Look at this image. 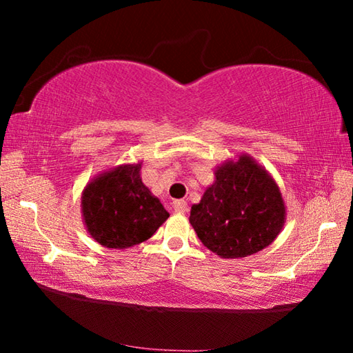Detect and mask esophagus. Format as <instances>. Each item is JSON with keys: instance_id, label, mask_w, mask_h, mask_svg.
Masks as SVG:
<instances>
[{"instance_id": "1", "label": "esophagus", "mask_w": 353, "mask_h": 353, "mask_svg": "<svg viewBox=\"0 0 353 353\" xmlns=\"http://www.w3.org/2000/svg\"><path fill=\"white\" fill-rule=\"evenodd\" d=\"M172 208H174V212H177V213H185V212H187L188 205L183 199H177V201L172 202Z\"/></svg>"}]
</instances>
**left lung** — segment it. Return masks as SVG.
<instances>
[{"label":"left lung","instance_id":"1","mask_svg":"<svg viewBox=\"0 0 353 353\" xmlns=\"http://www.w3.org/2000/svg\"><path fill=\"white\" fill-rule=\"evenodd\" d=\"M190 224L221 259H243L270 246L282 232L286 205L270 171L249 154L225 160L213 171Z\"/></svg>","mask_w":353,"mask_h":353}]
</instances>
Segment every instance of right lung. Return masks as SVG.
<instances>
[{
    "mask_svg": "<svg viewBox=\"0 0 353 353\" xmlns=\"http://www.w3.org/2000/svg\"><path fill=\"white\" fill-rule=\"evenodd\" d=\"M141 160L93 177L82 190L83 225L109 249H129L151 238L170 218L162 202L141 182Z\"/></svg>",
    "mask_w": 353,
    "mask_h": 353,
    "instance_id": "1",
    "label": "right lung"
}]
</instances>
